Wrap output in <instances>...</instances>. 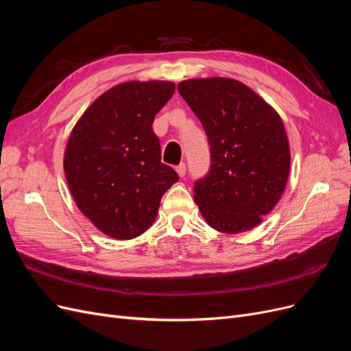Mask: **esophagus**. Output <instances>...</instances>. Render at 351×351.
<instances>
[{
    "mask_svg": "<svg viewBox=\"0 0 351 351\" xmlns=\"http://www.w3.org/2000/svg\"><path fill=\"white\" fill-rule=\"evenodd\" d=\"M176 171L178 173L180 177H184V176H186V164L182 162L180 165H177V167H176Z\"/></svg>",
    "mask_w": 351,
    "mask_h": 351,
    "instance_id": "34e87169",
    "label": "esophagus"
}]
</instances>
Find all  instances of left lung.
<instances>
[{"instance_id":"1","label":"left lung","mask_w":351,"mask_h":351,"mask_svg":"<svg viewBox=\"0 0 351 351\" xmlns=\"http://www.w3.org/2000/svg\"><path fill=\"white\" fill-rule=\"evenodd\" d=\"M177 89L210 146L209 171L193 187L200 214L228 234L256 227L289 178L290 147L280 115L234 79H190Z\"/></svg>"}]
</instances>
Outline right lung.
Wrapping results in <instances>:
<instances>
[{"instance_id": "1", "label": "right lung", "mask_w": 351, "mask_h": 351, "mask_svg": "<svg viewBox=\"0 0 351 351\" xmlns=\"http://www.w3.org/2000/svg\"><path fill=\"white\" fill-rule=\"evenodd\" d=\"M173 82H125L111 88L74 125L64 171L77 208L105 234L130 240L156 218L178 174L161 162L152 123L173 97Z\"/></svg>"}]
</instances>
